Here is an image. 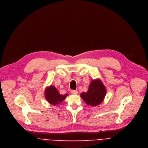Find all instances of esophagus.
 I'll use <instances>...</instances> for the list:
<instances>
[{"mask_svg":"<svg viewBox=\"0 0 148 148\" xmlns=\"http://www.w3.org/2000/svg\"><path fill=\"white\" fill-rule=\"evenodd\" d=\"M71 94H77V93H78V91L76 90H71Z\"/></svg>","mask_w":148,"mask_h":148,"instance_id":"obj_1","label":"esophagus"}]
</instances>
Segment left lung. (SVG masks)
Instances as JSON below:
<instances>
[{
    "instance_id": "obj_1",
    "label": "left lung",
    "mask_w": 148,
    "mask_h": 148,
    "mask_svg": "<svg viewBox=\"0 0 148 148\" xmlns=\"http://www.w3.org/2000/svg\"><path fill=\"white\" fill-rule=\"evenodd\" d=\"M106 90L105 86L99 80H93L87 92H83L80 97L88 105L95 106L103 102Z\"/></svg>"
}]
</instances>
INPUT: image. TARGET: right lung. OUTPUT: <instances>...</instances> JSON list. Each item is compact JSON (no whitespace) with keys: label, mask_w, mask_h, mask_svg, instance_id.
I'll list each match as a JSON object with an SVG mask.
<instances>
[{"label":"right lung","mask_w":148,"mask_h":148,"mask_svg":"<svg viewBox=\"0 0 148 148\" xmlns=\"http://www.w3.org/2000/svg\"><path fill=\"white\" fill-rule=\"evenodd\" d=\"M68 95V94L60 95L56 88L52 86V85L45 89V98L49 103L52 105L55 106L60 103L62 101H63Z\"/></svg>","instance_id":"obj_1"}]
</instances>
